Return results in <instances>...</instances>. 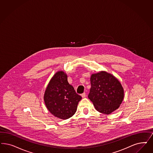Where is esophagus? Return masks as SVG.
Returning <instances> with one entry per match:
<instances>
[{
	"mask_svg": "<svg viewBox=\"0 0 153 153\" xmlns=\"http://www.w3.org/2000/svg\"><path fill=\"white\" fill-rule=\"evenodd\" d=\"M81 96H82V98H85V97H86V93H83L81 94Z\"/></svg>",
	"mask_w": 153,
	"mask_h": 153,
	"instance_id": "esophagus-1",
	"label": "esophagus"
}]
</instances>
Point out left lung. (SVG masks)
Returning <instances> with one entry per match:
<instances>
[{
    "instance_id": "1",
    "label": "left lung",
    "mask_w": 153,
    "mask_h": 153,
    "mask_svg": "<svg viewBox=\"0 0 153 153\" xmlns=\"http://www.w3.org/2000/svg\"><path fill=\"white\" fill-rule=\"evenodd\" d=\"M90 83L88 98L97 111L110 114L119 108L124 98V90L118 79L102 71L92 74Z\"/></svg>"
}]
</instances>
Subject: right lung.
Returning <instances> with one entry per match:
<instances>
[{"label": "right lung", "mask_w": 153, "mask_h": 153, "mask_svg": "<svg viewBox=\"0 0 153 153\" xmlns=\"http://www.w3.org/2000/svg\"><path fill=\"white\" fill-rule=\"evenodd\" d=\"M81 98L69 84L67 76L63 71H59L53 76L44 95L48 110L61 119H67L74 115Z\"/></svg>", "instance_id": "right-lung-1"}]
</instances>
